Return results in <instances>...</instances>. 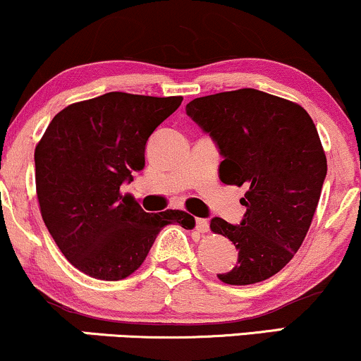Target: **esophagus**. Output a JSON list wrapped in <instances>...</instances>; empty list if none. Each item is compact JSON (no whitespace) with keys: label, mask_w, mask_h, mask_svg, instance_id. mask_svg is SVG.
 I'll return each instance as SVG.
<instances>
[{"label":"esophagus","mask_w":361,"mask_h":361,"mask_svg":"<svg viewBox=\"0 0 361 361\" xmlns=\"http://www.w3.org/2000/svg\"><path fill=\"white\" fill-rule=\"evenodd\" d=\"M197 231L198 233L205 234L209 231V221L207 219H197Z\"/></svg>","instance_id":"obj_1"}]
</instances>
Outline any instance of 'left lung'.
I'll list each match as a JSON object with an SVG mask.
<instances>
[{"label":"left lung","instance_id":"8db88e82","mask_svg":"<svg viewBox=\"0 0 361 361\" xmlns=\"http://www.w3.org/2000/svg\"><path fill=\"white\" fill-rule=\"evenodd\" d=\"M186 115L224 156L222 183L246 186L239 226L210 221V229L239 250L238 264L219 280L251 285L270 279L302 246L327 173L312 118L297 103L252 88L195 98Z\"/></svg>","mask_w":361,"mask_h":361}]
</instances>
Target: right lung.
<instances>
[{
	"label": "right lung",
	"mask_w": 361,
	"mask_h": 361,
	"mask_svg": "<svg viewBox=\"0 0 361 361\" xmlns=\"http://www.w3.org/2000/svg\"><path fill=\"white\" fill-rule=\"evenodd\" d=\"M181 102L111 91L66 106L49 123L35 147L37 198L54 241L80 271L127 279L164 226H195L183 210L147 214L120 193L146 164L149 135Z\"/></svg>",
	"instance_id": "obj_1"
}]
</instances>
